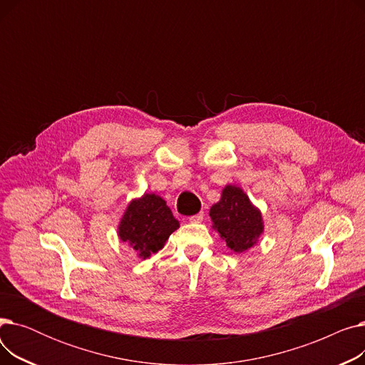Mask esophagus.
Returning a JSON list of instances; mask_svg holds the SVG:
<instances>
[{
  "mask_svg": "<svg viewBox=\"0 0 365 365\" xmlns=\"http://www.w3.org/2000/svg\"><path fill=\"white\" fill-rule=\"evenodd\" d=\"M202 219H204V213H198V215H195V216H190V217H189V222H190V223H201Z\"/></svg>",
  "mask_w": 365,
  "mask_h": 365,
  "instance_id": "34e87169",
  "label": "esophagus"
}]
</instances>
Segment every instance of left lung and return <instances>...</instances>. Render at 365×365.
Segmentation results:
<instances>
[{"label": "left lung", "mask_w": 365, "mask_h": 365, "mask_svg": "<svg viewBox=\"0 0 365 365\" xmlns=\"http://www.w3.org/2000/svg\"><path fill=\"white\" fill-rule=\"evenodd\" d=\"M208 215L212 227L234 253H244L256 245L264 232L262 212L237 185L222 189L220 200L212 205Z\"/></svg>", "instance_id": "obj_1"}]
</instances>
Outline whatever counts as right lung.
<instances>
[{
	"mask_svg": "<svg viewBox=\"0 0 365 365\" xmlns=\"http://www.w3.org/2000/svg\"><path fill=\"white\" fill-rule=\"evenodd\" d=\"M179 226L167 202L152 192L133 198L127 204L117 234L139 259L145 260L158 253Z\"/></svg>",
	"mask_w": 365,
	"mask_h": 365,
	"instance_id": "obj_1",
	"label": "right lung"
}]
</instances>
